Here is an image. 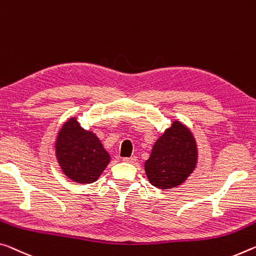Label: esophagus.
Segmentation results:
<instances>
[{
	"mask_svg": "<svg viewBox=\"0 0 256 256\" xmlns=\"http://www.w3.org/2000/svg\"><path fill=\"white\" fill-rule=\"evenodd\" d=\"M123 160H124V162H126V163H131V164H133V163H136V162L138 160V158H136V156L125 157V158H123Z\"/></svg>",
	"mask_w": 256,
	"mask_h": 256,
	"instance_id": "1",
	"label": "esophagus"
}]
</instances>
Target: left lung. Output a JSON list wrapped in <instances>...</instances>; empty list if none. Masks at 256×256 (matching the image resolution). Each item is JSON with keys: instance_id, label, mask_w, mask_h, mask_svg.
<instances>
[{"instance_id": "left-lung-1", "label": "left lung", "mask_w": 256, "mask_h": 256, "mask_svg": "<svg viewBox=\"0 0 256 256\" xmlns=\"http://www.w3.org/2000/svg\"><path fill=\"white\" fill-rule=\"evenodd\" d=\"M197 162L198 148L192 132L181 122L174 120L152 146L144 162L146 176L158 189L176 188L192 174Z\"/></svg>"}]
</instances>
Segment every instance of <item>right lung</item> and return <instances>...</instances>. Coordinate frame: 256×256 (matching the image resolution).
Segmentation results:
<instances>
[{"instance_id":"add662e5","label":"right lung","mask_w":256,"mask_h":256,"mask_svg":"<svg viewBox=\"0 0 256 256\" xmlns=\"http://www.w3.org/2000/svg\"><path fill=\"white\" fill-rule=\"evenodd\" d=\"M54 149L62 171L77 184L96 182L110 163V155L99 138L80 126L76 117H70L62 124Z\"/></svg>"}]
</instances>
